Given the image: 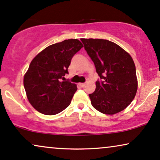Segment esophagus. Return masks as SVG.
<instances>
[{
	"mask_svg": "<svg viewBox=\"0 0 160 160\" xmlns=\"http://www.w3.org/2000/svg\"><path fill=\"white\" fill-rule=\"evenodd\" d=\"M80 86L82 87H84L85 86H86V84H84V83H81Z\"/></svg>",
	"mask_w": 160,
	"mask_h": 160,
	"instance_id": "obj_1",
	"label": "esophagus"
}]
</instances>
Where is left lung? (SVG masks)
Instances as JSON below:
<instances>
[{
    "label": "left lung",
    "mask_w": 160,
    "mask_h": 160,
    "mask_svg": "<svg viewBox=\"0 0 160 160\" xmlns=\"http://www.w3.org/2000/svg\"><path fill=\"white\" fill-rule=\"evenodd\" d=\"M81 41L100 78L96 82L95 91L89 95L92 106L104 114L123 111L134 99L138 89L132 58L112 41L93 38Z\"/></svg>",
    "instance_id": "8db88e82"
}]
</instances>
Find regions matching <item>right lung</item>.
Returning <instances> with one entry per match:
<instances>
[{
    "mask_svg": "<svg viewBox=\"0 0 160 160\" xmlns=\"http://www.w3.org/2000/svg\"><path fill=\"white\" fill-rule=\"evenodd\" d=\"M82 47L78 39L65 40L47 47L31 61L24 87L30 103L40 113L58 114L71 104L77 87L62 80L74 54Z\"/></svg>",
    "mask_w": 160,
    "mask_h": 160,
    "instance_id": "obj_1",
    "label": "right lung"
}]
</instances>
